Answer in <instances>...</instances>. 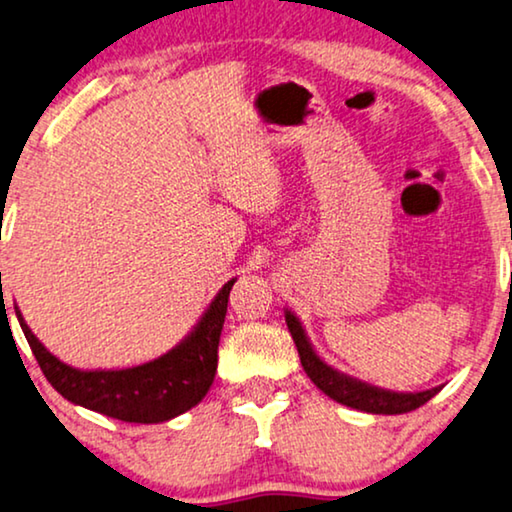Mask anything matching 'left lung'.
Instances as JSON below:
<instances>
[{
  "label": "left lung",
  "instance_id": "8db88e82",
  "mask_svg": "<svg viewBox=\"0 0 512 512\" xmlns=\"http://www.w3.org/2000/svg\"><path fill=\"white\" fill-rule=\"evenodd\" d=\"M285 323H288L290 335L295 339L299 360H302L306 377H309L325 395H330L332 400H337V403L353 407V410H360V412H370V414H405V412L417 410L421 405H426L435 393H440L442 386L428 388V391H419V393H398V391H386V388L365 384V381L360 379H353L349 374L339 372L332 365H327L325 360L318 356L316 349H313L309 342V337H306L299 318L288 309H285Z\"/></svg>",
  "mask_w": 512,
  "mask_h": 512
}]
</instances>
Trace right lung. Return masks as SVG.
<instances>
[{"mask_svg": "<svg viewBox=\"0 0 512 512\" xmlns=\"http://www.w3.org/2000/svg\"><path fill=\"white\" fill-rule=\"evenodd\" d=\"M234 283L236 278H231L222 285L180 344L149 363L121 370H77L63 363L34 337L18 306L16 316L44 377L63 398L128 424H161L180 417L206 398L215 379L217 346Z\"/></svg>", "mask_w": 512, "mask_h": 512, "instance_id": "obj_1", "label": "right lung"}]
</instances>
